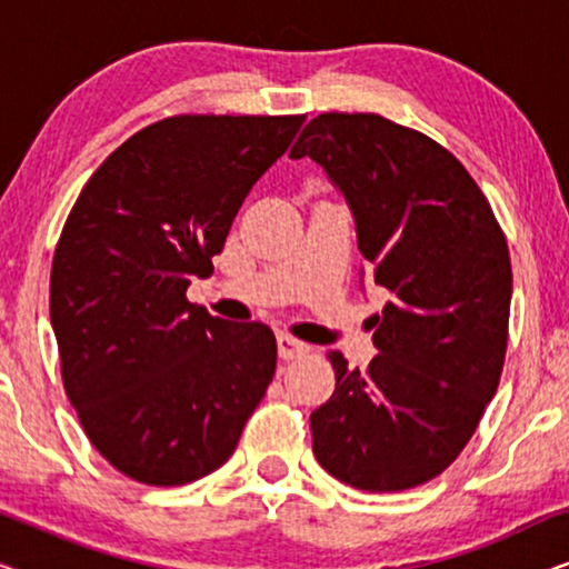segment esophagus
<instances>
[{"label":"esophagus","mask_w":569,"mask_h":569,"mask_svg":"<svg viewBox=\"0 0 569 569\" xmlns=\"http://www.w3.org/2000/svg\"><path fill=\"white\" fill-rule=\"evenodd\" d=\"M277 349H279V357H282V360H295V357L306 355L310 347L306 345V341L290 337V333H279Z\"/></svg>","instance_id":"obj_1"}]
</instances>
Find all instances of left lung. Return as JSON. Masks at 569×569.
<instances>
[{
	"label": "left lung",
	"instance_id": "obj_1",
	"mask_svg": "<svg viewBox=\"0 0 569 569\" xmlns=\"http://www.w3.org/2000/svg\"><path fill=\"white\" fill-rule=\"evenodd\" d=\"M310 158L352 209L357 246L393 300L368 370L331 352L337 391L310 415L313 453L365 492H401L448 469L500 386L512 269L477 181L446 147L378 113H321Z\"/></svg>",
	"mask_w": 569,
	"mask_h": 569
}]
</instances>
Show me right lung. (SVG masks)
I'll use <instances>...</instances> for the list:
<instances>
[{
  "label": "right lung",
  "instance_id": "add662e5",
  "mask_svg": "<svg viewBox=\"0 0 569 569\" xmlns=\"http://www.w3.org/2000/svg\"><path fill=\"white\" fill-rule=\"evenodd\" d=\"M306 116H173L106 158L51 263L61 380L100 456L150 487L228 461L277 370L269 326L186 300Z\"/></svg>",
  "mask_w": 569,
  "mask_h": 569
}]
</instances>
